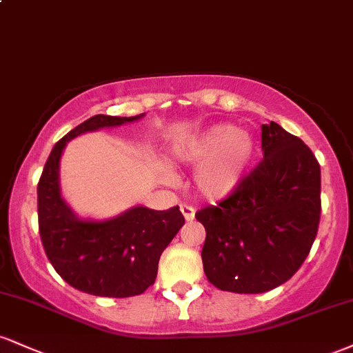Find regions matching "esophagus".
Segmentation results:
<instances>
[{"mask_svg":"<svg viewBox=\"0 0 353 353\" xmlns=\"http://www.w3.org/2000/svg\"><path fill=\"white\" fill-rule=\"evenodd\" d=\"M181 212H182V216H184L185 221H192L194 216H196V209H194L192 205H188V204L181 205Z\"/></svg>","mask_w":353,"mask_h":353,"instance_id":"obj_1","label":"esophagus"}]
</instances>
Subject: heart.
Wrapping results in <instances>:
<instances>
[{"label":"heart","instance_id":"b5f03b06","mask_svg":"<svg viewBox=\"0 0 353 353\" xmlns=\"http://www.w3.org/2000/svg\"><path fill=\"white\" fill-rule=\"evenodd\" d=\"M254 139L234 124H216L189 137L176 149L182 164L199 165L194 176L197 192L209 201L232 194L244 181L254 157ZM171 179L169 174H165Z\"/></svg>","mask_w":353,"mask_h":353}]
</instances>
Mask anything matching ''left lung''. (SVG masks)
Masks as SVG:
<instances>
[{
  "label": "left lung",
  "mask_w": 353,
  "mask_h": 353,
  "mask_svg": "<svg viewBox=\"0 0 353 353\" xmlns=\"http://www.w3.org/2000/svg\"><path fill=\"white\" fill-rule=\"evenodd\" d=\"M264 159L216 205L204 225L208 281L236 294H262L289 281L309 255L320 222V165L309 145L277 123L262 125Z\"/></svg>",
  "instance_id": "8db88e82"
}]
</instances>
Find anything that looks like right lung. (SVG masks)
<instances>
[{
	"label": "right lung",
	"instance_id": "1",
	"mask_svg": "<svg viewBox=\"0 0 353 353\" xmlns=\"http://www.w3.org/2000/svg\"><path fill=\"white\" fill-rule=\"evenodd\" d=\"M96 114L54 144L38 182L39 236L48 259L71 287L99 297H132L151 287L161 254L184 225L179 205H137L109 221L79 219L61 197L59 159L68 141L141 119Z\"/></svg>",
	"mask_w": 353,
	"mask_h": 353
}]
</instances>
